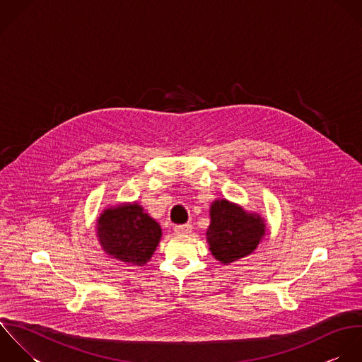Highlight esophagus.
<instances>
[{"mask_svg": "<svg viewBox=\"0 0 362 362\" xmlns=\"http://www.w3.org/2000/svg\"><path fill=\"white\" fill-rule=\"evenodd\" d=\"M192 224L190 223H186V224H177V226H175L173 227V230H175V233L176 234H189V233H192Z\"/></svg>", "mask_w": 362, "mask_h": 362, "instance_id": "obj_1", "label": "esophagus"}]
</instances>
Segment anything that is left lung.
Wrapping results in <instances>:
<instances>
[{"label":"left lung","mask_w":362,"mask_h":362,"mask_svg":"<svg viewBox=\"0 0 362 362\" xmlns=\"http://www.w3.org/2000/svg\"><path fill=\"white\" fill-rule=\"evenodd\" d=\"M210 217L207 241L211 254L223 264L251 254L265 234L264 220L258 214H248L227 200L214 202Z\"/></svg>","instance_id":"obj_1"}]
</instances>
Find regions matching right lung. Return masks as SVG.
I'll list each match as a JSON object with an SVG mask.
<instances>
[{
    "label": "right lung",
    "mask_w": 362,
    "mask_h": 362,
    "mask_svg": "<svg viewBox=\"0 0 362 362\" xmlns=\"http://www.w3.org/2000/svg\"><path fill=\"white\" fill-rule=\"evenodd\" d=\"M97 235L108 255L124 264L141 267L151 259L162 231L141 206L124 204L100 216Z\"/></svg>",
    "instance_id": "add662e5"
}]
</instances>
